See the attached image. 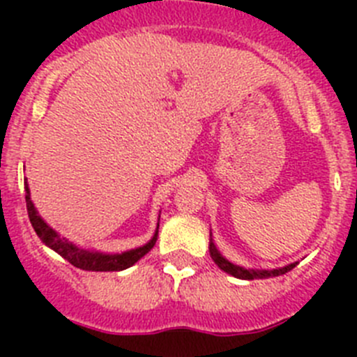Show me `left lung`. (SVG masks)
I'll return each mask as SVG.
<instances>
[{"instance_id": "1", "label": "left lung", "mask_w": 357, "mask_h": 357, "mask_svg": "<svg viewBox=\"0 0 357 357\" xmlns=\"http://www.w3.org/2000/svg\"><path fill=\"white\" fill-rule=\"evenodd\" d=\"M209 254H211V257H213L214 263L220 266V270L230 273V275L236 277V279H245V280L268 279V277L284 275L286 272H289V270H293V268L296 266V263H291V264H288V266H282V268H275V270H250V268L238 266V264H232L230 261H227L225 257H223V255L218 252V248H216V245L213 243V239H211V243H209Z\"/></svg>"}]
</instances>
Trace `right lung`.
Returning <instances> with one entry per match:
<instances>
[{
    "label": "right lung",
    "instance_id": "obj_1",
    "mask_svg": "<svg viewBox=\"0 0 357 357\" xmlns=\"http://www.w3.org/2000/svg\"><path fill=\"white\" fill-rule=\"evenodd\" d=\"M24 189H26V197L24 198H26L28 216H30L31 227H33V230H36L37 236L40 238V241L46 247L52 248V250H55L59 255H62L73 266L80 268V270H87V272H121L125 268H130L132 264L137 263L155 245L159 230H155L153 238L146 245H143L139 248H134V250L121 252V254H102V252H91L84 250V248H78L77 245L69 243L68 239L61 238L48 223L44 222L43 218L39 216V213H37L33 202H31L28 185ZM157 229H159V223H157Z\"/></svg>",
    "mask_w": 357,
    "mask_h": 357
}]
</instances>
